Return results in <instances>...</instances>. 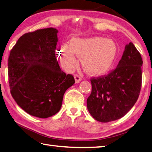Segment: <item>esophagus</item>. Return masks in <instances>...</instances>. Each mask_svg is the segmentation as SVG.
<instances>
[{
	"mask_svg": "<svg viewBox=\"0 0 152 152\" xmlns=\"http://www.w3.org/2000/svg\"><path fill=\"white\" fill-rule=\"evenodd\" d=\"M74 78H75V83H79V82L81 81V77L79 75H77V74L75 75Z\"/></svg>",
	"mask_w": 152,
	"mask_h": 152,
	"instance_id": "1",
	"label": "esophagus"
}]
</instances>
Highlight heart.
<instances>
[{
	"instance_id": "heart-1",
	"label": "heart",
	"mask_w": 152,
	"mask_h": 152,
	"mask_svg": "<svg viewBox=\"0 0 152 152\" xmlns=\"http://www.w3.org/2000/svg\"><path fill=\"white\" fill-rule=\"evenodd\" d=\"M60 53L61 62L67 67L75 66L76 55L82 58V65L87 73L100 76L112 68L118 55V46L113 40L101 37L75 38L70 46L63 45Z\"/></svg>"
}]
</instances>
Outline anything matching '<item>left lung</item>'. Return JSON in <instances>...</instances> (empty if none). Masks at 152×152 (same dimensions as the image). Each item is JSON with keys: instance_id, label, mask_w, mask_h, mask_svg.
<instances>
[{"instance_id": "obj_1", "label": "left lung", "mask_w": 152, "mask_h": 152, "mask_svg": "<svg viewBox=\"0 0 152 152\" xmlns=\"http://www.w3.org/2000/svg\"><path fill=\"white\" fill-rule=\"evenodd\" d=\"M142 64L140 53L129 42L115 70L91 79L92 90L87 106L95 120L103 123L117 120L133 107L142 87Z\"/></svg>"}]
</instances>
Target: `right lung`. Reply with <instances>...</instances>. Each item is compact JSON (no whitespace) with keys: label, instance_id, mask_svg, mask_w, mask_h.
<instances>
[{"label":"right lung","instance_id":"obj_1","mask_svg":"<svg viewBox=\"0 0 152 152\" xmlns=\"http://www.w3.org/2000/svg\"><path fill=\"white\" fill-rule=\"evenodd\" d=\"M58 31L39 29L24 34L10 50L8 63L10 93L18 105L39 118L61 110L63 95L75 83L56 58Z\"/></svg>","mask_w":152,"mask_h":152}]
</instances>
